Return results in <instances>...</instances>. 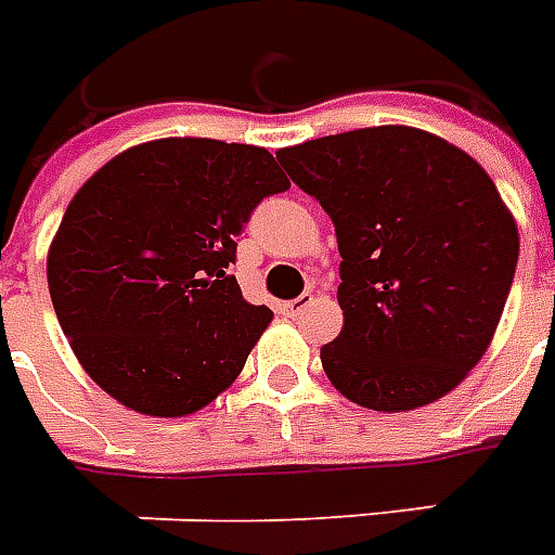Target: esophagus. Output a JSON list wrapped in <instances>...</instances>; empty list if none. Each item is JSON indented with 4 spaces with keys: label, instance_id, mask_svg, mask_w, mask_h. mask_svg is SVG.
<instances>
[{
    "label": "esophagus",
    "instance_id": "esophagus-1",
    "mask_svg": "<svg viewBox=\"0 0 555 555\" xmlns=\"http://www.w3.org/2000/svg\"><path fill=\"white\" fill-rule=\"evenodd\" d=\"M311 306H314V297H311V294H302V297L291 299V302H282V311H285L288 318H299V314H306Z\"/></svg>",
    "mask_w": 555,
    "mask_h": 555
}]
</instances>
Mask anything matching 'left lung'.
<instances>
[{"label": "left lung", "instance_id": "obj_1", "mask_svg": "<svg viewBox=\"0 0 555 555\" xmlns=\"http://www.w3.org/2000/svg\"><path fill=\"white\" fill-rule=\"evenodd\" d=\"M335 223L344 330L320 350L347 400L412 412L453 391L494 338L518 225L491 176L412 126L344 131L276 152Z\"/></svg>", "mask_w": 555, "mask_h": 555}]
</instances>
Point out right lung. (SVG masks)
Instances as JSON below:
<instances>
[{"mask_svg": "<svg viewBox=\"0 0 555 555\" xmlns=\"http://www.w3.org/2000/svg\"><path fill=\"white\" fill-rule=\"evenodd\" d=\"M291 182L261 146L162 138L81 184L47 258L69 347L102 391L152 417H184L244 371L273 311L229 264L256 205Z\"/></svg>", "mask_w": 555, "mask_h": 555, "instance_id": "obj_1", "label": "right lung"}]
</instances>
